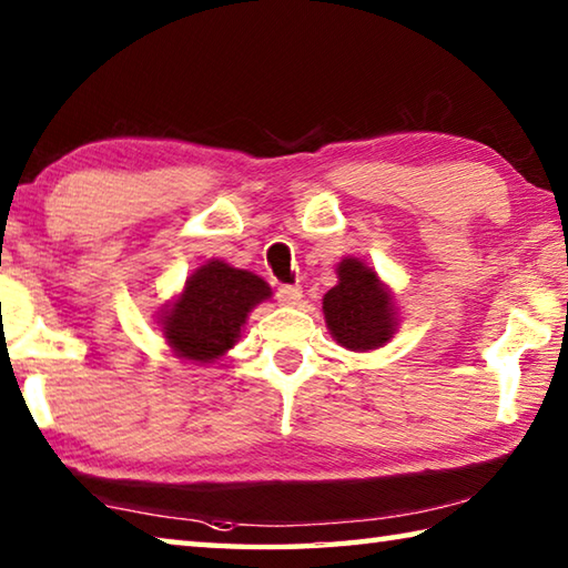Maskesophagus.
Instances as JSON below:
<instances>
[{"instance_id":"1","label":"esophagus","mask_w":568,"mask_h":568,"mask_svg":"<svg viewBox=\"0 0 568 568\" xmlns=\"http://www.w3.org/2000/svg\"><path fill=\"white\" fill-rule=\"evenodd\" d=\"M275 295L281 305H297V301L303 297V287L301 285H277Z\"/></svg>"}]
</instances>
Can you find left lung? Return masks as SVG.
I'll return each instance as SVG.
<instances>
[{
    "label": "left lung",
    "instance_id": "left-lung-1",
    "mask_svg": "<svg viewBox=\"0 0 568 568\" xmlns=\"http://www.w3.org/2000/svg\"><path fill=\"white\" fill-rule=\"evenodd\" d=\"M390 295L378 275L361 261L338 265V285L323 297L325 323L333 338L351 351H373L393 335Z\"/></svg>",
    "mask_w": 568,
    "mask_h": 568
}]
</instances>
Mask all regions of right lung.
I'll return each instance as SVG.
<instances>
[{"label":"right lung","instance_id":"obj_1","mask_svg":"<svg viewBox=\"0 0 568 568\" xmlns=\"http://www.w3.org/2000/svg\"><path fill=\"white\" fill-rule=\"evenodd\" d=\"M265 297H271V287L263 277L210 261L187 277L162 331L180 358L210 363L233 348L247 313Z\"/></svg>","mask_w":568,"mask_h":568}]
</instances>
